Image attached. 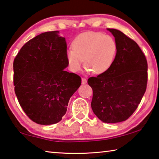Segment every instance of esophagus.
I'll return each instance as SVG.
<instances>
[{
	"label": "esophagus",
	"instance_id": "34e87169",
	"mask_svg": "<svg viewBox=\"0 0 159 159\" xmlns=\"http://www.w3.org/2000/svg\"><path fill=\"white\" fill-rule=\"evenodd\" d=\"M81 81H82L83 84H86V83H87V80H86V79H85V78H82Z\"/></svg>",
	"mask_w": 159,
	"mask_h": 159
}]
</instances>
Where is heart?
<instances>
[{
	"instance_id": "obj_1",
	"label": "heart",
	"mask_w": 159,
	"mask_h": 159,
	"mask_svg": "<svg viewBox=\"0 0 159 159\" xmlns=\"http://www.w3.org/2000/svg\"><path fill=\"white\" fill-rule=\"evenodd\" d=\"M66 57L73 71H79L85 62L88 71L102 74L110 69L117 52V42L112 37L101 32H88L80 34L72 43Z\"/></svg>"
}]
</instances>
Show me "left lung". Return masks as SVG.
I'll return each mask as SVG.
<instances>
[{"label":"left lung","mask_w":159,"mask_h":159,"mask_svg":"<svg viewBox=\"0 0 159 159\" xmlns=\"http://www.w3.org/2000/svg\"><path fill=\"white\" fill-rule=\"evenodd\" d=\"M115 37L117 52L109 69L88 84L93 89L91 107L105 123L127 120L137 110L147 89L148 64L137 42L115 29H107Z\"/></svg>","instance_id":"8db88e82"}]
</instances>
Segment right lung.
<instances>
[{
	"label": "right lung",
	"instance_id": "obj_1",
	"mask_svg": "<svg viewBox=\"0 0 159 159\" xmlns=\"http://www.w3.org/2000/svg\"><path fill=\"white\" fill-rule=\"evenodd\" d=\"M59 31L47 32L25 43L13 61L15 93L22 109L39 125L59 122L70 98L81 84L69 65L67 45Z\"/></svg>",
	"mask_w": 159,
	"mask_h": 159
}]
</instances>
